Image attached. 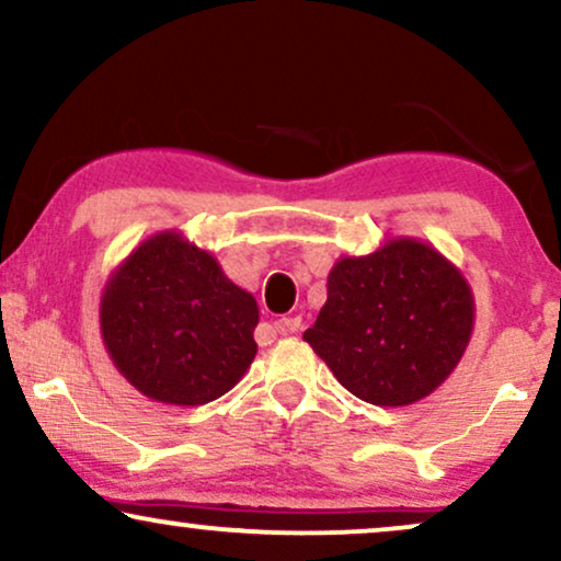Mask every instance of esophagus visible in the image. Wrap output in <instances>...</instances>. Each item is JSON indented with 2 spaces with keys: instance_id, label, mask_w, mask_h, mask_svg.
<instances>
[{
  "instance_id": "34e87169",
  "label": "esophagus",
  "mask_w": 561,
  "mask_h": 561,
  "mask_svg": "<svg viewBox=\"0 0 561 561\" xmlns=\"http://www.w3.org/2000/svg\"><path fill=\"white\" fill-rule=\"evenodd\" d=\"M300 316H285L279 318V321H274V331H279L282 336H289V333H295L300 329Z\"/></svg>"
}]
</instances>
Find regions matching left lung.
Returning a JSON list of instances; mask_svg holds the SVG:
<instances>
[{"mask_svg":"<svg viewBox=\"0 0 561 561\" xmlns=\"http://www.w3.org/2000/svg\"><path fill=\"white\" fill-rule=\"evenodd\" d=\"M473 310L471 285L453 261L424 240L391 238L333 264L329 297L302 339L357 399L409 407L456 370Z\"/></svg>","mask_w":561,"mask_h":561,"instance_id":"8db88e82","label":"left lung"}]
</instances>
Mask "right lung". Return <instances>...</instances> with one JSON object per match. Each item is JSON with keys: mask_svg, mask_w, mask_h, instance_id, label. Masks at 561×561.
<instances>
[{"mask_svg": "<svg viewBox=\"0 0 561 561\" xmlns=\"http://www.w3.org/2000/svg\"><path fill=\"white\" fill-rule=\"evenodd\" d=\"M256 297L179 230L141 240L101 295L116 370L158 403L202 407L243 378L259 346Z\"/></svg>", "mask_w": 561, "mask_h": 561, "instance_id": "right-lung-1", "label": "right lung"}]
</instances>
